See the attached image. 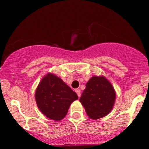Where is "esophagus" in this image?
I'll return each mask as SVG.
<instances>
[{"instance_id":"1","label":"esophagus","mask_w":149,"mask_h":149,"mask_svg":"<svg viewBox=\"0 0 149 149\" xmlns=\"http://www.w3.org/2000/svg\"><path fill=\"white\" fill-rule=\"evenodd\" d=\"M76 92L77 95H78V97H80V90H76Z\"/></svg>"}]
</instances>
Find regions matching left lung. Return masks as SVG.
I'll list each match as a JSON object with an SVG mask.
<instances>
[{
  "label": "left lung",
  "mask_w": 149,
  "mask_h": 149,
  "mask_svg": "<svg viewBox=\"0 0 149 149\" xmlns=\"http://www.w3.org/2000/svg\"><path fill=\"white\" fill-rule=\"evenodd\" d=\"M85 86L79 101L88 117L92 120L105 117L111 111L116 98L111 82L104 76H94Z\"/></svg>",
  "instance_id": "left-lung-1"
}]
</instances>
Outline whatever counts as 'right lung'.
<instances>
[{
    "mask_svg": "<svg viewBox=\"0 0 149 149\" xmlns=\"http://www.w3.org/2000/svg\"><path fill=\"white\" fill-rule=\"evenodd\" d=\"M38 108L44 116L59 121L67 114L78 95L68 85L52 73H47L38 85L35 92Z\"/></svg>",
    "mask_w": 149,
    "mask_h": 149,
    "instance_id": "add662e5",
    "label": "right lung"
}]
</instances>
